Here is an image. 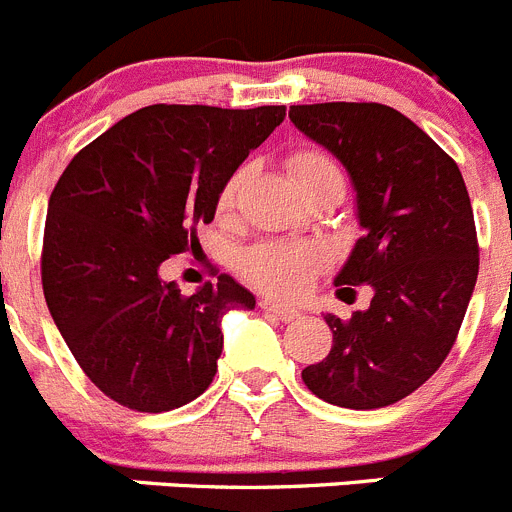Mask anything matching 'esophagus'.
Returning <instances> with one entry per match:
<instances>
[{"mask_svg":"<svg viewBox=\"0 0 512 512\" xmlns=\"http://www.w3.org/2000/svg\"><path fill=\"white\" fill-rule=\"evenodd\" d=\"M261 309H264L266 314H271V317H274V320H279V322L299 320L297 309L284 307V304H276V302H271V299H261Z\"/></svg>","mask_w":512,"mask_h":512,"instance_id":"34e87169","label":"esophagus"}]
</instances>
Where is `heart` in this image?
I'll return each mask as SVG.
<instances>
[{"label":"heart","mask_w":512,"mask_h":512,"mask_svg":"<svg viewBox=\"0 0 512 512\" xmlns=\"http://www.w3.org/2000/svg\"><path fill=\"white\" fill-rule=\"evenodd\" d=\"M289 170L302 190H309L317 182L342 180L340 164L330 154L320 149H299L289 157ZM248 177V167H238L228 180L223 182L218 192V213H233L243 182ZM325 269V253L312 243H292V241H266L259 246H251L241 256V274L248 284H253L261 292L271 297L294 299L307 292L312 279Z\"/></svg>","instance_id":"1"}]
</instances>
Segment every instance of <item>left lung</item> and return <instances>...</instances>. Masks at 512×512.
Instances as JSON below:
<instances>
[{"mask_svg":"<svg viewBox=\"0 0 512 512\" xmlns=\"http://www.w3.org/2000/svg\"><path fill=\"white\" fill-rule=\"evenodd\" d=\"M289 119L358 190L365 236L335 284L375 292L350 320L327 314L332 348L302 381L342 409H383L424 386L457 340L480 269L470 195L457 162L391 106L309 103Z\"/></svg>","mask_w":512,"mask_h":512,"instance_id":"obj_1","label":"left lung"}]
</instances>
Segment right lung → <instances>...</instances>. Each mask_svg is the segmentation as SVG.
I'll use <instances>...</instances> for the list:
<instances>
[{
	"label": "right lung",
	"instance_id": "right-lung-1",
	"mask_svg": "<svg viewBox=\"0 0 512 512\" xmlns=\"http://www.w3.org/2000/svg\"><path fill=\"white\" fill-rule=\"evenodd\" d=\"M284 116V106L154 103L63 170L45 218L42 292L75 363L111 401L162 414L213 383L220 317L256 299L228 274L187 297L159 266L200 248L223 182Z\"/></svg>",
	"mask_w": 512,
	"mask_h": 512
}]
</instances>
